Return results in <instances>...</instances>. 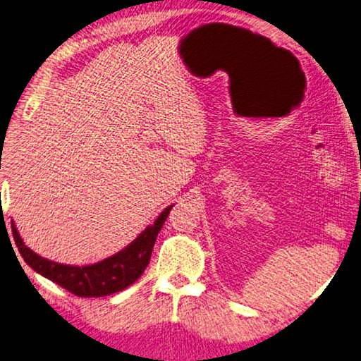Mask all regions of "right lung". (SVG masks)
Instances as JSON below:
<instances>
[{
	"instance_id": "right-lung-1",
	"label": "right lung",
	"mask_w": 361,
	"mask_h": 361,
	"mask_svg": "<svg viewBox=\"0 0 361 361\" xmlns=\"http://www.w3.org/2000/svg\"><path fill=\"white\" fill-rule=\"evenodd\" d=\"M171 209L173 204L163 210L154 224L147 226L137 239L127 245L124 250H121L119 253L92 265H83V267L58 264L40 257L23 243L13 221H11V226L20 255L37 274L49 278L53 283L78 297H104L128 288L142 275L151 261L157 234Z\"/></svg>"
}]
</instances>
